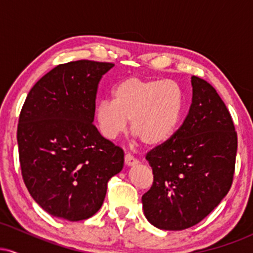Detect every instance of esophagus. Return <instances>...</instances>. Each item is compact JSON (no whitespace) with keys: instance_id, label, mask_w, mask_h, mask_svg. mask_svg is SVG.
I'll list each match as a JSON object with an SVG mask.
<instances>
[{"instance_id":"obj_1","label":"esophagus","mask_w":253,"mask_h":253,"mask_svg":"<svg viewBox=\"0 0 253 253\" xmlns=\"http://www.w3.org/2000/svg\"><path fill=\"white\" fill-rule=\"evenodd\" d=\"M138 163L139 161L134 156H132L130 153H126V155H125V164H126L127 167H132V165H135Z\"/></svg>"}]
</instances>
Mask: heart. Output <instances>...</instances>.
I'll use <instances>...</instances> for the list:
<instances>
[{
  "label": "heart",
  "mask_w": 253,
  "mask_h": 253,
  "mask_svg": "<svg viewBox=\"0 0 253 253\" xmlns=\"http://www.w3.org/2000/svg\"><path fill=\"white\" fill-rule=\"evenodd\" d=\"M184 108V92L171 80L129 77L113 89V101L102 100L95 107V120L101 134L113 140L127 128L149 146L164 143L172 135Z\"/></svg>",
  "instance_id": "1"
}]
</instances>
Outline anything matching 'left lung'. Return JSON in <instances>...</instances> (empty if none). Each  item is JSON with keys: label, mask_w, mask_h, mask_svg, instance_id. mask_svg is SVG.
Returning <instances> with one entry per match:
<instances>
[{"label": "left lung", "mask_w": 253, "mask_h": 253, "mask_svg": "<svg viewBox=\"0 0 253 253\" xmlns=\"http://www.w3.org/2000/svg\"><path fill=\"white\" fill-rule=\"evenodd\" d=\"M193 98L182 126L146 153L153 183L141 197L156 227L182 231L202 221L233 183L238 136L213 85L191 77Z\"/></svg>", "instance_id": "8db88e82"}]
</instances>
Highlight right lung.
Wrapping results in <instances>:
<instances>
[{
	"label": "right lung",
	"mask_w": 253,
	"mask_h": 253,
	"mask_svg": "<svg viewBox=\"0 0 253 253\" xmlns=\"http://www.w3.org/2000/svg\"><path fill=\"white\" fill-rule=\"evenodd\" d=\"M113 63L59 64L30 90L17 124L19 159L31 196L51 215L80 221L102 206L124 151L92 124L98 83Z\"/></svg>",
	"instance_id": "add662e5"
}]
</instances>
